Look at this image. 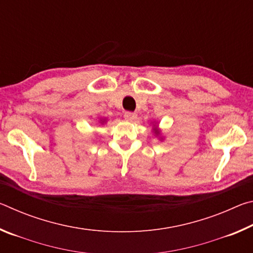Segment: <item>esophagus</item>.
Here are the masks:
<instances>
[{
  "label": "esophagus",
  "instance_id": "34e87169",
  "mask_svg": "<svg viewBox=\"0 0 253 253\" xmlns=\"http://www.w3.org/2000/svg\"><path fill=\"white\" fill-rule=\"evenodd\" d=\"M124 116H125L127 121H129V122H134L135 119L137 118V115L135 113H131V111H126Z\"/></svg>",
  "mask_w": 253,
  "mask_h": 253
}]
</instances>
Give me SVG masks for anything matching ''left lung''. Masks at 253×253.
<instances>
[{
    "label": "left lung",
    "instance_id": "1",
    "mask_svg": "<svg viewBox=\"0 0 253 253\" xmlns=\"http://www.w3.org/2000/svg\"><path fill=\"white\" fill-rule=\"evenodd\" d=\"M153 132H154V134H155V136H157V137H160V139H161V140H163V136H162V132H161V129H160V128H158V126H157V124H156V123L155 124H154V125H153Z\"/></svg>",
    "mask_w": 253,
    "mask_h": 253
}]
</instances>
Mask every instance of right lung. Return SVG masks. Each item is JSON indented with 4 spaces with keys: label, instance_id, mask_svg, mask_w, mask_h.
Here are the masks:
<instances>
[{
    "label": "right lung",
    "instance_id": "add662e5",
    "mask_svg": "<svg viewBox=\"0 0 253 253\" xmlns=\"http://www.w3.org/2000/svg\"><path fill=\"white\" fill-rule=\"evenodd\" d=\"M106 122H107V118H100L99 119V124H101V125H104Z\"/></svg>",
    "mask_w": 253,
    "mask_h": 253
}]
</instances>
